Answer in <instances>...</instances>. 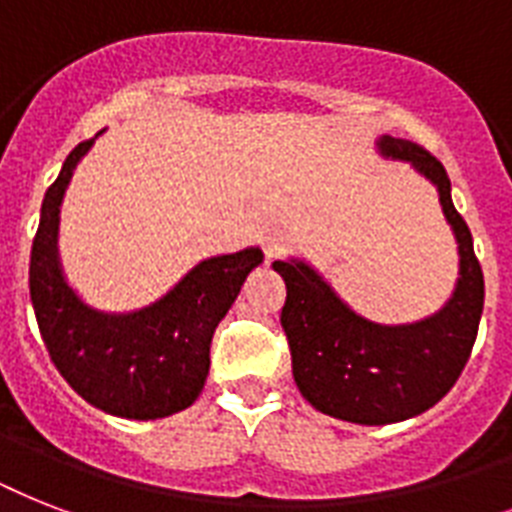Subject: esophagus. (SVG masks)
<instances>
[{"label": "esophagus", "mask_w": 512, "mask_h": 512, "mask_svg": "<svg viewBox=\"0 0 512 512\" xmlns=\"http://www.w3.org/2000/svg\"><path fill=\"white\" fill-rule=\"evenodd\" d=\"M260 247H263L265 257L268 260H276L289 249V236L281 228H268V231L260 236Z\"/></svg>", "instance_id": "obj_1"}]
</instances>
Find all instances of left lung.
I'll return each mask as SVG.
<instances>
[{
	"label": "left lung",
	"mask_w": 512,
	"mask_h": 512,
	"mask_svg": "<svg viewBox=\"0 0 512 512\" xmlns=\"http://www.w3.org/2000/svg\"><path fill=\"white\" fill-rule=\"evenodd\" d=\"M377 148L382 156L409 162L438 188L460 244V279L452 300L425 321L382 327L350 311L311 265L273 263L287 284L281 327L297 388L319 412L358 425L409 420L438 404L468 364L484 311V271L468 223L452 204L444 164L412 140L385 135Z\"/></svg>",
	"instance_id": "1"
}]
</instances>
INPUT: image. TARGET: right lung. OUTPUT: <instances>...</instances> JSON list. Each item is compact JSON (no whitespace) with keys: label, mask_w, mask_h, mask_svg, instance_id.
Here are the masks:
<instances>
[{"label":"right lung","mask_w":512,"mask_h":512,"mask_svg":"<svg viewBox=\"0 0 512 512\" xmlns=\"http://www.w3.org/2000/svg\"><path fill=\"white\" fill-rule=\"evenodd\" d=\"M92 140L68 154L58 180L44 193L28 265L31 303L52 364L87 404L127 420H156L199 398L215 327L249 271L263 263V252L252 247L209 257L143 311L111 316L87 308L60 273L58 212L76 162Z\"/></svg>","instance_id":"add662e5"}]
</instances>
